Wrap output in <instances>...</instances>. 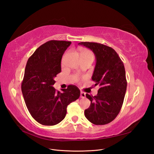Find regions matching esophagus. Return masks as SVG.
<instances>
[{
    "mask_svg": "<svg viewBox=\"0 0 154 154\" xmlns=\"http://www.w3.org/2000/svg\"><path fill=\"white\" fill-rule=\"evenodd\" d=\"M85 96H86L85 93L84 92H81V93H80V97H82V98H85Z\"/></svg>",
    "mask_w": 154,
    "mask_h": 154,
    "instance_id": "1",
    "label": "esophagus"
}]
</instances>
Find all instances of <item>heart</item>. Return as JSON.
Here are the masks:
<instances>
[{
  "instance_id": "obj_1",
  "label": "heart",
  "mask_w": 154,
  "mask_h": 154,
  "mask_svg": "<svg viewBox=\"0 0 154 154\" xmlns=\"http://www.w3.org/2000/svg\"><path fill=\"white\" fill-rule=\"evenodd\" d=\"M80 53L81 57L82 58H87L94 60V54L92 53L91 51L85 48H81L80 49Z\"/></svg>"
}]
</instances>
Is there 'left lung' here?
<instances>
[{"instance_id":"8db88e82","label":"left lung","mask_w":154,"mask_h":154,"mask_svg":"<svg viewBox=\"0 0 154 154\" xmlns=\"http://www.w3.org/2000/svg\"><path fill=\"white\" fill-rule=\"evenodd\" d=\"M91 49L96 63L92 80L100 88L96 96L86 94L91 105L85 110V116L96 125L110 123L117 117L122 109L127 91L124 64L116 51L96 42H82L78 44Z\"/></svg>"}]
</instances>
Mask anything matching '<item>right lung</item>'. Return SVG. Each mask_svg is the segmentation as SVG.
Returning <instances> with one entry per match:
<instances>
[{
	"label": "right lung",
	"mask_w": 154,
	"mask_h": 154,
	"mask_svg": "<svg viewBox=\"0 0 154 154\" xmlns=\"http://www.w3.org/2000/svg\"><path fill=\"white\" fill-rule=\"evenodd\" d=\"M71 42L50 40L40 45L29 58L22 82V92L30 114L41 125H55L66 117L69 104L80 96L74 85L57 91L54 78L61 72V60Z\"/></svg>",
	"instance_id": "add662e5"
}]
</instances>
